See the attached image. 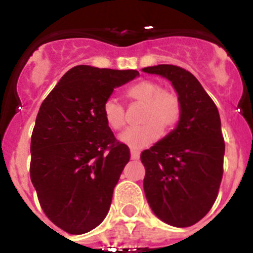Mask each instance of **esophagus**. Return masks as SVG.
Segmentation results:
<instances>
[{"instance_id": "1", "label": "esophagus", "mask_w": 253, "mask_h": 253, "mask_svg": "<svg viewBox=\"0 0 253 253\" xmlns=\"http://www.w3.org/2000/svg\"><path fill=\"white\" fill-rule=\"evenodd\" d=\"M130 158H131V160H138V158H139V152L131 149V151H130Z\"/></svg>"}]
</instances>
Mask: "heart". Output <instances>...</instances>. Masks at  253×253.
I'll return each instance as SVG.
<instances>
[{"label": "heart", "instance_id": "heart-1", "mask_svg": "<svg viewBox=\"0 0 253 253\" xmlns=\"http://www.w3.org/2000/svg\"><path fill=\"white\" fill-rule=\"evenodd\" d=\"M129 99L146 104L142 114V125L126 129L119 135V140L133 149L149 146L161 137L163 131L172 129L181 116L178 96L165 91L153 81H140L126 90ZM102 116L106 125L113 130H120L125 125L123 105L114 97L107 99L102 106Z\"/></svg>", "mask_w": 253, "mask_h": 253}]
</instances>
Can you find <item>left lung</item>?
<instances>
[{
    "instance_id": "left-lung-1",
    "label": "left lung",
    "mask_w": 253,
    "mask_h": 253,
    "mask_svg": "<svg viewBox=\"0 0 253 253\" xmlns=\"http://www.w3.org/2000/svg\"><path fill=\"white\" fill-rule=\"evenodd\" d=\"M172 84L181 102L176 128L143 151V187L152 211L162 222L184 228L211 209L223 176L224 139L218 109L195 76L172 64L146 67Z\"/></svg>"
}]
</instances>
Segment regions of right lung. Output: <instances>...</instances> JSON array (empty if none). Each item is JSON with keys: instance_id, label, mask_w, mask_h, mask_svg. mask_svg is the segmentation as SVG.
Wrapping results in <instances>:
<instances>
[{"instance_id": "1", "label": "right lung", "mask_w": 253, "mask_h": 253, "mask_svg": "<svg viewBox=\"0 0 253 253\" xmlns=\"http://www.w3.org/2000/svg\"><path fill=\"white\" fill-rule=\"evenodd\" d=\"M139 76L134 69L76 66L60 78L38 113L31 135L30 178L42 209L69 234L102 222L130 152L102 116L114 88Z\"/></svg>"}]
</instances>
